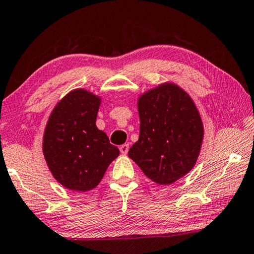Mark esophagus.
<instances>
[{"label":"esophagus","instance_id":"34e87169","mask_svg":"<svg viewBox=\"0 0 254 254\" xmlns=\"http://www.w3.org/2000/svg\"><path fill=\"white\" fill-rule=\"evenodd\" d=\"M119 149H120V153H122L123 155H126L128 153V149H129V145L124 144V145L120 146Z\"/></svg>","mask_w":254,"mask_h":254}]
</instances>
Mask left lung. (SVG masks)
I'll return each instance as SVG.
<instances>
[{"label": "left lung", "mask_w": 254, "mask_h": 254, "mask_svg": "<svg viewBox=\"0 0 254 254\" xmlns=\"http://www.w3.org/2000/svg\"><path fill=\"white\" fill-rule=\"evenodd\" d=\"M138 113L139 138L128 156L155 183H174L192 170L201 150L197 108L183 89L164 83L140 96Z\"/></svg>", "instance_id": "left-lung-1"}]
</instances>
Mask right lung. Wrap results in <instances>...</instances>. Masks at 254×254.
Wrapping results in <instances>:
<instances>
[{"instance_id":"add662e5","label":"right lung","mask_w":254,"mask_h":254,"mask_svg":"<svg viewBox=\"0 0 254 254\" xmlns=\"http://www.w3.org/2000/svg\"><path fill=\"white\" fill-rule=\"evenodd\" d=\"M100 98L75 89L59 101L49 117L43 154L49 170L64 188L87 192L100 183L119 149L96 126Z\"/></svg>"}]
</instances>
